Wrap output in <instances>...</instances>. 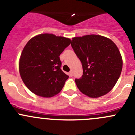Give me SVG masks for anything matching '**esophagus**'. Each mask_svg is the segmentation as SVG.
<instances>
[{
  "instance_id": "obj_1",
  "label": "esophagus",
  "mask_w": 135,
  "mask_h": 135,
  "mask_svg": "<svg viewBox=\"0 0 135 135\" xmlns=\"http://www.w3.org/2000/svg\"><path fill=\"white\" fill-rule=\"evenodd\" d=\"M69 76H73V71H70V72H69Z\"/></svg>"
}]
</instances>
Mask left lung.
<instances>
[{"instance_id": "1", "label": "left lung", "mask_w": 135, "mask_h": 135, "mask_svg": "<svg viewBox=\"0 0 135 135\" xmlns=\"http://www.w3.org/2000/svg\"><path fill=\"white\" fill-rule=\"evenodd\" d=\"M71 46L82 65L83 75L75 79L80 91L92 98L110 91L123 66L122 55L114 42L100 35H89L73 38Z\"/></svg>"}]
</instances>
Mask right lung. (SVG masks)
<instances>
[{"instance_id": "add662e5", "label": "right lung", "mask_w": 135, "mask_h": 135, "mask_svg": "<svg viewBox=\"0 0 135 135\" xmlns=\"http://www.w3.org/2000/svg\"><path fill=\"white\" fill-rule=\"evenodd\" d=\"M70 39L53 34H40L31 39L23 50L19 62L21 79L35 95L51 97L62 90L69 76L61 69L59 55Z\"/></svg>"}]
</instances>
